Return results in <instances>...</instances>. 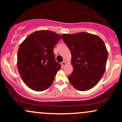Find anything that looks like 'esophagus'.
Listing matches in <instances>:
<instances>
[{
  "instance_id": "1",
  "label": "esophagus",
  "mask_w": 122,
  "mask_h": 122,
  "mask_svg": "<svg viewBox=\"0 0 122 122\" xmlns=\"http://www.w3.org/2000/svg\"><path fill=\"white\" fill-rule=\"evenodd\" d=\"M65 65H66V62H65V61H63V62H61V65H62V67H64Z\"/></svg>"
}]
</instances>
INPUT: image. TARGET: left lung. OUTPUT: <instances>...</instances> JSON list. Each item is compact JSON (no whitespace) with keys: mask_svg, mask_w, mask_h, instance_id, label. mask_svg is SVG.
Listing matches in <instances>:
<instances>
[{"mask_svg":"<svg viewBox=\"0 0 122 122\" xmlns=\"http://www.w3.org/2000/svg\"><path fill=\"white\" fill-rule=\"evenodd\" d=\"M61 37L71 53L73 70L68 76L69 82L78 90L91 89L105 71L108 53L105 43L98 36L86 32Z\"/></svg>","mask_w":122,"mask_h":122,"instance_id":"obj_1","label":"left lung"}]
</instances>
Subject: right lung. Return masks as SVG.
Instances as JSON below:
<instances>
[{
    "mask_svg": "<svg viewBox=\"0 0 122 122\" xmlns=\"http://www.w3.org/2000/svg\"><path fill=\"white\" fill-rule=\"evenodd\" d=\"M61 36L49 30L31 33L20 45L17 67L22 81L33 90H46L53 83L61 64L56 61L53 51Z\"/></svg>",
    "mask_w": 122,
    "mask_h": 122,
    "instance_id": "right-lung-1",
    "label": "right lung"
}]
</instances>
